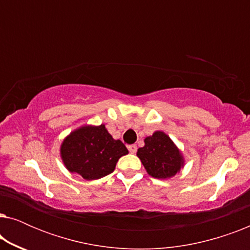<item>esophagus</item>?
Segmentation results:
<instances>
[{
	"label": "esophagus",
	"instance_id": "1",
	"mask_svg": "<svg viewBox=\"0 0 250 250\" xmlns=\"http://www.w3.org/2000/svg\"><path fill=\"white\" fill-rule=\"evenodd\" d=\"M128 151L131 153H135L136 152V146L135 145L128 146Z\"/></svg>",
	"mask_w": 250,
	"mask_h": 250
}]
</instances>
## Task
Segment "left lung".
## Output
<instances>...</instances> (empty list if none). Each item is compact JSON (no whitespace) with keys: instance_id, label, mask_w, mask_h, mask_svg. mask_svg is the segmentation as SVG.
Wrapping results in <instances>:
<instances>
[{"instance_id":"8db88e82","label":"left lung","mask_w":250,"mask_h":250,"mask_svg":"<svg viewBox=\"0 0 250 250\" xmlns=\"http://www.w3.org/2000/svg\"><path fill=\"white\" fill-rule=\"evenodd\" d=\"M136 156L146 173L155 179L167 180L175 176L184 167L183 153L172 139L163 131H156L145 139V146L138 149Z\"/></svg>"}]
</instances>
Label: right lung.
<instances>
[{
	"label": "right lung",
	"mask_w": 250,
	"mask_h": 250,
	"mask_svg": "<svg viewBox=\"0 0 250 250\" xmlns=\"http://www.w3.org/2000/svg\"><path fill=\"white\" fill-rule=\"evenodd\" d=\"M128 150L121 140L112 138L104 124L83 125L71 131L60 146V157L70 173L92 181L115 170Z\"/></svg>",
	"instance_id": "right-lung-1"
}]
</instances>
